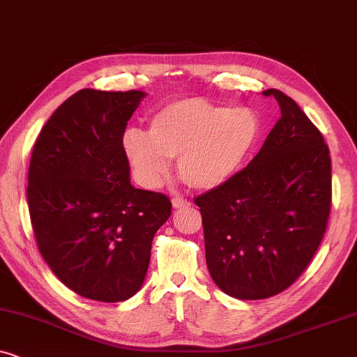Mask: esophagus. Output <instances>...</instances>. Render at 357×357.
<instances>
[{"label": "esophagus", "instance_id": "1", "mask_svg": "<svg viewBox=\"0 0 357 357\" xmlns=\"http://www.w3.org/2000/svg\"><path fill=\"white\" fill-rule=\"evenodd\" d=\"M172 204H174V208H188V206H192V203L187 202V199H183V198H174L172 199Z\"/></svg>", "mask_w": 357, "mask_h": 357}]
</instances>
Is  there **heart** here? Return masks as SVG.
Wrapping results in <instances>:
<instances>
[{
    "label": "heart",
    "mask_w": 357,
    "mask_h": 357,
    "mask_svg": "<svg viewBox=\"0 0 357 357\" xmlns=\"http://www.w3.org/2000/svg\"><path fill=\"white\" fill-rule=\"evenodd\" d=\"M261 135V120L250 107L214 104L202 97L170 100L149 120V133L128 128L123 153L146 188L162 183L177 158V170L193 188L209 192L242 169Z\"/></svg>",
    "instance_id": "obj_1"
}]
</instances>
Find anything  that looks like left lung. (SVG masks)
Listing matches in <instances>:
<instances>
[{
  "instance_id": "left-lung-1",
  "label": "left lung",
  "mask_w": 357,
  "mask_h": 357,
  "mask_svg": "<svg viewBox=\"0 0 357 357\" xmlns=\"http://www.w3.org/2000/svg\"><path fill=\"white\" fill-rule=\"evenodd\" d=\"M281 116L260 153L227 183L195 199L206 265L227 296L266 299L302 275L324 238L331 203L328 146L291 97L263 91Z\"/></svg>"
}]
</instances>
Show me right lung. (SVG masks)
Here are the masks:
<instances>
[{"instance_id":"right-lung-1","label":"right lung","mask_w":357,"mask_h":357,"mask_svg":"<svg viewBox=\"0 0 357 357\" xmlns=\"http://www.w3.org/2000/svg\"><path fill=\"white\" fill-rule=\"evenodd\" d=\"M143 91L82 89L43 126L29 165L27 203L43 260L86 299L121 302L143 286L154 234L172 203L131 185L126 123Z\"/></svg>"}]
</instances>
